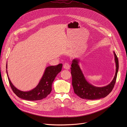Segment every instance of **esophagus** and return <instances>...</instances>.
I'll return each instance as SVG.
<instances>
[{
  "label": "esophagus",
  "mask_w": 127,
  "mask_h": 127,
  "mask_svg": "<svg viewBox=\"0 0 127 127\" xmlns=\"http://www.w3.org/2000/svg\"><path fill=\"white\" fill-rule=\"evenodd\" d=\"M63 67H64V68L65 69H67V70H68L70 69V65L68 63H65L64 65H63Z\"/></svg>",
  "instance_id": "obj_1"
}]
</instances>
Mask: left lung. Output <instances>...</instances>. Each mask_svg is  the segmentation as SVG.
Listing matches in <instances>:
<instances>
[{
    "mask_svg": "<svg viewBox=\"0 0 127 127\" xmlns=\"http://www.w3.org/2000/svg\"><path fill=\"white\" fill-rule=\"evenodd\" d=\"M114 54L116 67L115 75L110 84L103 87L95 86L87 81L79 66V59L76 58L72 60L71 68L72 84L75 94L83 99L94 100L104 98L112 91L119 70V61L114 51Z\"/></svg>",
    "mask_w": 127,
    "mask_h": 127,
    "instance_id": "obj_1",
    "label": "left lung"
}]
</instances>
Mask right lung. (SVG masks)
<instances>
[{
    "instance_id": "obj_1",
    "label": "right lung",
    "mask_w": 127,
    "mask_h": 127,
    "mask_svg": "<svg viewBox=\"0 0 127 127\" xmlns=\"http://www.w3.org/2000/svg\"><path fill=\"white\" fill-rule=\"evenodd\" d=\"M62 65V64H59L56 66H50L46 67L42 77L37 86L27 92L21 91L16 88L11 83L8 77L7 69L6 73L11 88L18 97L28 100H38L46 97L50 94L53 82L57 74L61 72ZM6 68H7V63Z\"/></svg>"
}]
</instances>
